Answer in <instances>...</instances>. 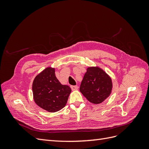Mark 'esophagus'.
<instances>
[{"instance_id":"obj_1","label":"esophagus","mask_w":149,"mask_h":149,"mask_svg":"<svg viewBox=\"0 0 149 149\" xmlns=\"http://www.w3.org/2000/svg\"><path fill=\"white\" fill-rule=\"evenodd\" d=\"M71 88L72 90H73V91H74V90H76L78 89V86H71Z\"/></svg>"}]
</instances>
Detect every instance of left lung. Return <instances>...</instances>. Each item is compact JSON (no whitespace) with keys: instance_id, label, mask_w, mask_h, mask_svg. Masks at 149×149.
Instances as JSON below:
<instances>
[{"instance_id":"8db88e82","label":"left lung","mask_w":149,"mask_h":149,"mask_svg":"<svg viewBox=\"0 0 149 149\" xmlns=\"http://www.w3.org/2000/svg\"><path fill=\"white\" fill-rule=\"evenodd\" d=\"M112 88V80L99 67H89L84 74L79 91L93 104H100L109 97Z\"/></svg>"}]
</instances>
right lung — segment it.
I'll list each match as a JSON object with an SVG mask.
<instances>
[{
  "mask_svg": "<svg viewBox=\"0 0 149 149\" xmlns=\"http://www.w3.org/2000/svg\"><path fill=\"white\" fill-rule=\"evenodd\" d=\"M55 73V68H47L36 76L32 84L35 103L50 112L63 109L71 92L70 86L60 83Z\"/></svg>",
  "mask_w": 149,
  "mask_h": 149,
  "instance_id": "right-lung-1",
  "label": "right lung"
}]
</instances>
